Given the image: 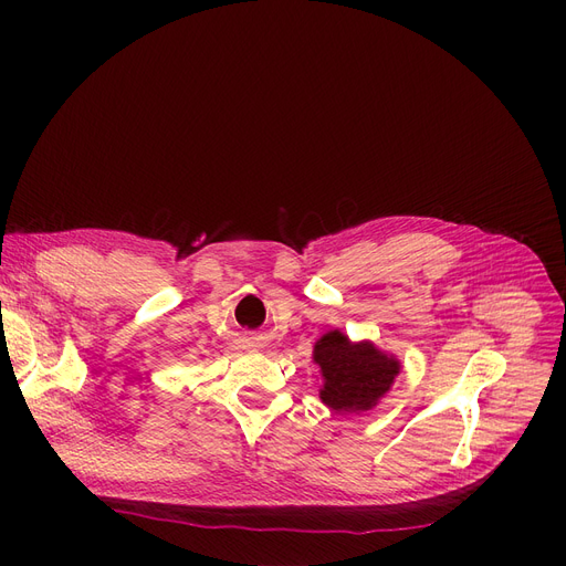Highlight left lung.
<instances>
[{
    "label": "left lung",
    "instance_id": "8db88e82",
    "mask_svg": "<svg viewBox=\"0 0 566 566\" xmlns=\"http://www.w3.org/2000/svg\"><path fill=\"white\" fill-rule=\"evenodd\" d=\"M312 355L323 380L318 399L342 415L371 410L401 374L397 355L369 339L353 342L337 328L316 339Z\"/></svg>",
    "mask_w": 566,
    "mask_h": 566
}]
</instances>
